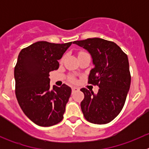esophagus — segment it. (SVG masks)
I'll list each match as a JSON object with an SVG mask.
<instances>
[{
  "label": "esophagus",
  "instance_id": "1",
  "mask_svg": "<svg viewBox=\"0 0 149 149\" xmlns=\"http://www.w3.org/2000/svg\"><path fill=\"white\" fill-rule=\"evenodd\" d=\"M72 93H75V92H77V91H78L79 89L77 87H74H74L72 88Z\"/></svg>",
  "mask_w": 149,
  "mask_h": 149
}]
</instances>
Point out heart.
Masks as SVG:
<instances>
[{
	"label": "heart",
	"mask_w": 149,
	"mask_h": 149,
	"mask_svg": "<svg viewBox=\"0 0 149 149\" xmlns=\"http://www.w3.org/2000/svg\"><path fill=\"white\" fill-rule=\"evenodd\" d=\"M81 53H84V52H81ZM71 80H72V81H74V78H72V79H71Z\"/></svg>",
	"instance_id": "obj_1"
}]
</instances>
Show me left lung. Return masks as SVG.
<instances>
[{
    "label": "left lung",
    "instance_id": "obj_1",
    "mask_svg": "<svg viewBox=\"0 0 149 149\" xmlns=\"http://www.w3.org/2000/svg\"><path fill=\"white\" fill-rule=\"evenodd\" d=\"M73 43L90 54L94 68L89 72L88 83L99 87L97 94L86 88L81 89L84 94L81 103L84 117L93 124L109 123L122 110L130 89L127 56L115 42L100 38Z\"/></svg>",
    "mask_w": 149,
    "mask_h": 149
}]
</instances>
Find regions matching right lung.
Segmentation results:
<instances>
[{
	"label": "right lung",
	"mask_w": 149,
	"mask_h": 149,
	"mask_svg": "<svg viewBox=\"0 0 149 149\" xmlns=\"http://www.w3.org/2000/svg\"><path fill=\"white\" fill-rule=\"evenodd\" d=\"M72 43L40 41L18 54L14 70L15 95L24 113L37 125L49 127L63 119L72 89L65 84L50 87L49 72L58 69V60Z\"/></svg>",
	"instance_id": "add662e5"
}]
</instances>
